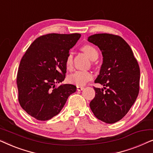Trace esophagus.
<instances>
[{"instance_id": "esophagus-1", "label": "esophagus", "mask_w": 153, "mask_h": 153, "mask_svg": "<svg viewBox=\"0 0 153 153\" xmlns=\"http://www.w3.org/2000/svg\"><path fill=\"white\" fill-rule=\"evenodd\" d=\"M83 89H84V87H83V86H76V90L78 91H83Z\"/></svg>"}]
</instances>
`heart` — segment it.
Instances as JSON below:
<instances>
[{
  "mask_svg": "<svg viewBox=\"0 0 153 153\" xmlns=\"http://www.w3.org/2000/svg\"><path fill=\"white\" fill-rule=\"evenodd\" d=\"M81 50L88 56V58L91 60H94L95 58H97L98 52L95 47L90 45H83L81 47ZM73 56L72 53L70 52L68 54L65 60V65L68 69H71L72 66ZM93 79V73L90 71H83L79 70L75 72L73 74H70L68 76V81L70 83H73L78 86L84 85L88 81H91Z\"/></svg>",
  "mask_w": 153,
  "mask_h": 153,
  "instance_id": "1",
  "label": "heart"
}]
</instances>
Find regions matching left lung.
<instances>
[{"instance_id": "1", "label": "left lung", "mask_w": 153, "mask_h": 153, "mask_svg": "<svg viewBox=\"0 0 153 153\" xmlns=\"http://www.w3.org/2000/svg\"><path fill=\"white\" fill-rule=\"evenodd\" d=\"M88 40L97 46L103 56V63L95 83V96L90 103L95 116L106 123H116L129 111L139 92L140 69L128 44L118 35L100 33Z\"/></svg>"}]
</instances>
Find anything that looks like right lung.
Wrapping results in <instances>:
<instances>
[{
  "mask_svg": "<svg viewBox=\"0 0 153 153\" xmlns=\"http://www.w3.org/2000/svg\"><path fill=\"white\" fill-rule=\"evenodd\" d=\"M81 37L79 33H49L37 37L21 60L16 76L18 100L27 114L38 120H48L63 108L76 87L57 86L64 81L66 57Z\"/></svg>",
  "mask_w": 153,
  "mask_h": 153,
  "instance_id": "obj_1",
  "label": "right lung"
}]
</instances>
